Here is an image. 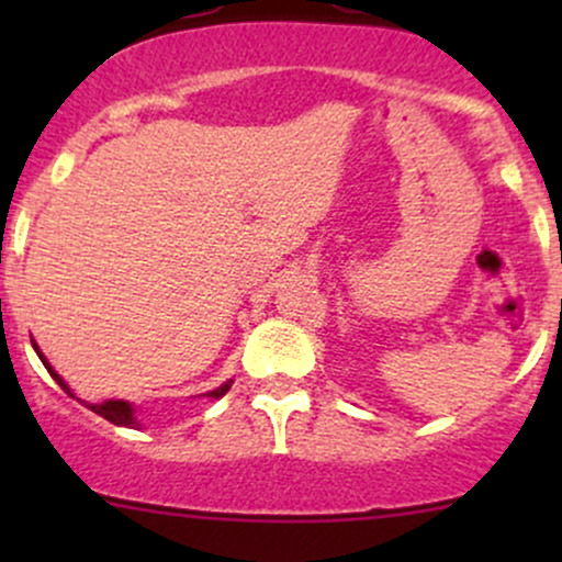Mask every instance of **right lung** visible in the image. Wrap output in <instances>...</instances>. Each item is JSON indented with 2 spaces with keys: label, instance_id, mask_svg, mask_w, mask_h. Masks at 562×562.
Listing matches in <instances>:
<instances>
[{
  "label": "right lung",
  "instance_id": "obj_1",
  "mask_svg": "<svg viewBox=\"0 0 562 562\" xmlns=\"http://www.w3.org/2000/svg\"><path fill=\"white\" fill-rule=\"evenodd\" d=\"M31 344H34V340H31ZM34 351L38 353V359H42V364L47 367V372L49 375H53L55 380H57V385H60L63 391L68 393V396H76L74 393V389H70V385L66 383V380H63L60 375H57L55 372V367L47 362V357H44L42 351H38V346L34 344ZM229 385H232V380H227V383H222L218 385V389H214V391H209V393H200V396H205V398H222L224 393L229 391ZM79 398V396H76ZM81 404H87L89 409L92 412H97V415L100 417H105L108 423H113V425H121V428H142V423L137 420V412H134V404H128V402H124V398H108V402H100V404H89V402H83V398H79Z\"/></svg>",
  "mask_w": 562,
  "mask_h": 562
}]
</instances>
